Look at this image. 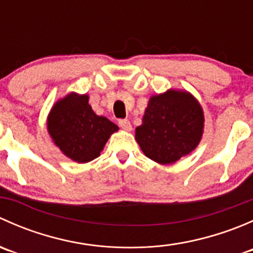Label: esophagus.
<instances>
[{
  "instance_id": "esophagus-1",
  "label": "esophagus",
  "mask_w": 253,
  "mask_h": 253,
  "mask_svg": "<svg viewBox=\"0 0 253 253\" xmlns=\"http://www.w3.org/2000/svg\"><path fill=\"white\" fill-rule=\"evenodd\" d=\"M119 126L121 127L122 129H125V131H131L132 129V125L128 120H120Z\"/></svg>"
}]
</instances>
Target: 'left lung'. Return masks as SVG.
<instances>
[{"mask_svg":"<svg viewBox=\"0 0 253 253\" xmlns=\"http://www.w3.org/2000/svg\"><path fill=\"white\" fill-rule=\"evenodd\" d=\"M205 127L202 106L183 90L153 95L136 128V141L145 157L159 164H172L200 144Z\"/></svg>","mask_w":253,"mask_h":253,"instance_id":"1","label":"left lung"}]
</instances>
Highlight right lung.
Instances as JSON below:
<instances>
[{
    "label": "right lung",
    "mask_w": 253,
    "mask_h": 253,
    "mask_svg": "<svg viewBox=\"0 0 253 253\" xmlns=\"http://www.w3.org/2000/svg\"><path fill=\"white\" fill-rule=\"evenodd\" d=\"M86 94L70 93L56 101L47 116V131L61 152L77 163H88L100 155L108 139L119 127L98 116Z\"/></svg>",
    "instance_id": "right-lung-1"
}]
</instances>
